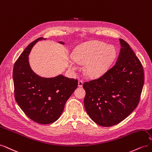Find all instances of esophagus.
I'll return each mask as SVG.
<instances>
[{
	"mask_svg": "<svg viewBox=\"0 0 152 152\" xmlns=\"http://www.w3.org/2000/svg\"><path fill=\"white\" fill-rule=\"evenodd\" d=\"M82 85H83V82L82 80H79V82H78V86L79 87H82Z\"/></svg>",
	"mask_w": 152,
	"mask_h": 152,
	"instance_id": "34e87169",
	"label": "esophagus"
}]
</instances>
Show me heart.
Segmentation results:
<instances>
[{
    "instance_id": "heart-1",
    "label": "heart",
    "mask_w": 152,
    "mask_h": 152,
    "mask_svg": "<svg viewBox=\"0 0 152 152\" xmlns=\"http://www.w3.org/2000/svg\"><path fill=\"white\" fill-rule=\"evenodd\" d=\"M116 54L117 50L113 45L100 41H91L78 45L74 49L70 66L76 70L78 68L76 61L80 64L86 63V74L90 77H99L108 70Z\"/></svg>"
}]
</instances>
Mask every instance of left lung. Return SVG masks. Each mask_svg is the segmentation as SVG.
Wrapping results in <instances>:
<instances>
[{"instance_id": "obj_1", "label": "left lung", "mask_w": 152, "mask_h": 152, "mask_svg": "<svg viewBox=\"0 0 152 152\" xmlns=\"http://www.w3.org/2000/svg\"><path fill=\"white\" fill-rule=\"evenodd\" d=\"M121 45L117 62L98 79L83 84L86 111L98 125L112 126L132 113L139 103L144 84V72L130 45Z\"/></svg>"}]
</instances>
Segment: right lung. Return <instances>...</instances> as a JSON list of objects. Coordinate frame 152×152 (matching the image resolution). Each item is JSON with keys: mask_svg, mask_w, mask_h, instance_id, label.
Here are the masks:
<instances>
[{"mask_svg": "<svg viewBox=\"0 0 152 152\" xmlns=\"http://www.w3.org/2000/svg\"><path fill=\"white\" fill-rule=\"evenodd\" d=\"M39 38L23 50L13 68L15 99L20 108L33 121L49 124L60 117L68 98L77 89L78 80L63 75L52 78L38 75L31 70L28 56ZM65 44L63 42H59Z\"/></svg>", "mask_w": 152, "mask_h": 152, "instance_id": "add662e5", "label": "right lung"}]
</instances>
